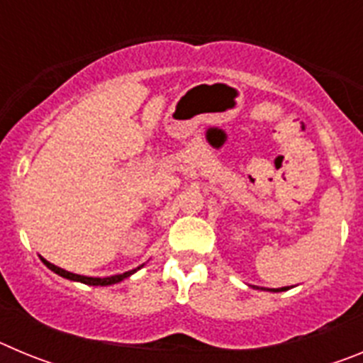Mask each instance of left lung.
I'll use <instances>...</instances> for the list:
<instances>
[{"label":"left lung","instance_id":"8db88e82","mask_svg":"<svg viewBox=\"0 0 363 363\" xmlns=\"http://www.w3.org/2000/svg\"><path fill=\"white\" fill-rule=\"evenodd\" d=\"M280 291H285V287H281V289Z\"/></svg>","mask_w":363,"mask_h":363}]
</instances>
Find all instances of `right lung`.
Here are the masks:
<instances>
[{"label":"right lung","instance_id":"add662e5","mask_svg":"<svg viewBox=\"0 0 363 363\" xmlns=\"http://www.w3.org/2000/svg\"><path fill=\"white\" fill-rule=\"evenodd\" d=\"M43 259V258H41ZM43 264L47 265V267L50 269V271H54L56 274H60V277L63 278H69V280H74V281H82V284H86V285H112V284H118V281H121L123 278L130 277L134 271H129V272H123V274H116V277H107V278H89V277H79V274H74V272H69V271H63V269L56 267V265H52L50 262H47V259H43Z\"/></svg>","mask_w":363,"mask_h":363}]
</instances>
